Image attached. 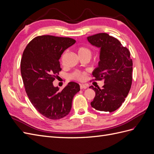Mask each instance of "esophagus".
<instances>
[{
  "instance_id": "34e87169",
  "label": "esophagus",
  "mask_w": 154,
  "mask_h": 154,
  "mask_svg": "<svg viewBox=\"0 0 154 154\" xmlns=\"http://www.w3.org/2000/svg\"><path fill=\"white\" fill-rule=\"evenodd\" d=\"M87 87H88V85L87 84L80 85V88H81V89H85V88H87Z\"/></svg>"
}]
</instances>
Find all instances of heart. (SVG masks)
Here are the masks:
<instances>
[{
    "instance_id": "1",
    "label": "heart",
    "mask_w": 154,
    "mask_h": 154,
    "mask_svg": "<svg viewBox=\"0 0 154 154\" xmlns=\"http://www.w3.org/2000/svg\"><path fill=\"white\" fill-rule=\"evenodd\" d=\"M77 52L79 57H83V56H89V57H91V51L88 48L85 47V46H80V47H79L77 49ZM85 72L77 71L74 72L72 74L71 78L73 80L83 81L84 80V79L85 78Z\"/></svg>"
}]
</instances>
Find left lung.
<instances>
[{"mask_svg": "<svg viewBox=\"0 0 154 154\" xmlns=\"http://www.w3.org/2000/svg\"><path fill=\"white\" fill-rule=\"evenodd\" d=\"M92 45L100 48L98 67L92 72L95 80H104L102 88L91 86L96 95L91 103L97 110L112 112L125 101L132 85V60L128 49L107 33L87 37Z\"/></svg>", "mask_w": 154, "mask_h": 154, "instance_id": "left-lung-1", "label": "left lung"}]
</instances>
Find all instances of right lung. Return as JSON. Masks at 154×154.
<instances>
[{
    "label": "right lung",
    "instance_id": "obj_1",
    "mask_svg": "<svg viewBox=\"0 0 154 154\" xmlns=\"http://www.w3.org/2000/svg\"><path fill=\"white\" fill-rule=\"evenodd\" d=\"M75 42L68 37L38 36L27 44L22 54L20 71L27 95L37 111L50 119L68 115L74 96L80 91L76 82H69L62 91L53 84L62 70L61 55Z\"/></svg>",
    "mask_w": 154,
    "mask_h": 154
}]
</instances>
